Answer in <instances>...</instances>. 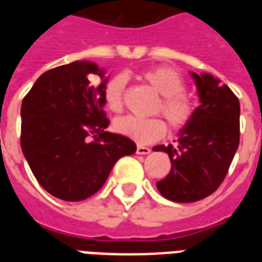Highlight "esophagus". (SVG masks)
Returning <instances> with one entry per match:
<instances>
[{
    "label": "esophagus",
    "mask_w": 262,
    "mask_h": 262,
    "mask_svg": "<svg viewBox=\"0 0 262 262\" xmlns=\"http://www.w3.org/2000/svg\"><path fill=\"white\" fill-rule=\"evenodd\" d=\"M150 151H151V150H150L148 147H146V146H137L136 148V153L142 154V156H146V154H148Z\"/></svg>",
    "instance_id": "obj_1"
}]
</instances>
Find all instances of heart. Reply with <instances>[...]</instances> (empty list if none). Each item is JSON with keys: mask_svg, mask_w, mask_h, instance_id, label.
Segmentation results:
<instances>
[{"mask_svg": "<svg viewBox=\"0 0 262 262\" xmlns=\"http://www.w3.org/2000/svg\"><path fill=\"white\" fill-rule=\"evenodd\" d=\"M140 78L161 95L156 112H161L174 130H181L188 126L195 114V103L192 98L184 92L185 82L182 75L171 67L160 66L143 71ZM125 86V77L116 75L103 88V99L112 112H120L123 108ZM115 130L140 144H147L164 136L167 125L160 118L139 119L135 116H125L115 122Z\"/></svg>", "mask_w": 262, "mask_h": 262, "instance_id": "b5f03b06", "label": "heart"}]
</instances>
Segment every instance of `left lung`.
<instances>
[{
	"instance_id": "left-lung-1",
	"label": "left lung",
	"mask_w": 262,
	"mask_h": 262,
	"mask_svg": "<svg viewBox=\"0 0 262 262\" xmlns=\"http://www.w3.org/2000/svg\"><path fill=\"white\" fill-rule=\"evenodd\" d=\"M199 97L192 120L180 130L174 147L156 146L171 161L168 176L157 182L172 202H196L213 193L225 180L240 143V103L213 75L191 73Z\"/></svg>"
}]
</instances>
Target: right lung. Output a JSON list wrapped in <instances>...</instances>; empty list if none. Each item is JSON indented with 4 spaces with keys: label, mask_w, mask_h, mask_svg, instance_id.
Segmentation results:
<instances>
[{
    "label": "right lung",
    "mask_w": 262,
    "mask_h": 262,
    "mask_svg": "<svg viewBox=\"0 0 262 262\" xmlns=\"http://www.w3.org/2000/svg\"><path fill=\"white\" fill-rule=\"evenodd\" d=\"M92 75L103 80L98 87ZM106 81L95 63L74 61L43 73L22 101V151L37 182L59 199L90 198L120 157L136 151L129 137L105 130Z\"/></svg>",
    "instance_id": "add662e5"
}]
</instances>
